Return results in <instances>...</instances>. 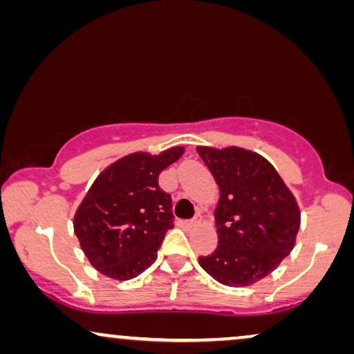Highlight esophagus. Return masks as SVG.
Listing matches in <instances>:
<instances>
[{
  "label": "esophagus",
  "mask_w": 354,
  "mask_h": 354,
  "mask_svg": "<svg viewBox=\"0 0 354 354\" xmlns=\"http://www.w3.org/2000/svg\"><path fill=\"white\" fill-rule=\"evenodd\" d=\"M196 224H198V221H195V219H192V221H183V222H182V225L187 227V229H192V227H195Z\"/></svg>",
  "instance_id": "1"
}]
</instances>
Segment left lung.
<instances>
[{
  "label": "left lung",
  "mask_w": 354,
  "mask_h": 354,
  "mask_svg": "<svg viewBox=\"0 0 354 354\" xmlns=\"http://www.w3.org/2000/svg\"><path fill=\"white\" fill-rule=\"evenodd\" d=\"M221 196L214 209L219 245L198 263L229 287H248L269 275L297 243V198L261 154L240 147H196Z\"/></svg>",
  "instance_id": "left-lung-1"
}]
</instances>
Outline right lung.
I'll return each instance as SVG.
<instances>
[{
  "instance_id": "right-lung-1",
  "label": "right lung",
  "mask_w": 354,
  "mask_h": 354,
  "mask_svg": "<svg viewBox=\"0 0 354 354\" xmlns=\"http://www.w3.org/2000/svg\"><path fill=\"white\" fill-rule=\"evenodd\" d=\"M185 148L159 154L135 151L109 164L95 178L74 214V232L90 264L106 277L130 280L158 258L172 229L171 195L158 177Z\"/></svg>"
}]
</instances>
